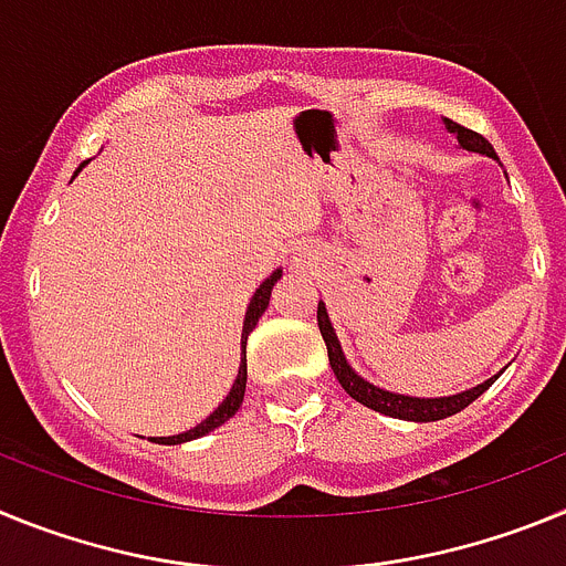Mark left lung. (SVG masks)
Instances as JSON below:
<instances>
[{
	"instance_id": "1",
	"label": "left lung",
	"mask_w": 566,
	"mask_h": 566,
	"mask_svg": "<svg viewBox=\"0 0 566 566\" xmlns=\"http://www.w3.org/2000/svg\"><path fill=\"white\" fill-rule=\"evenodd\" d=\"M444 127H448V133L457 135L459 147L468 149V153H479V155H488V158H496V149L490 147L488 138H482V135L473 133V129L462 127V124L451 122V118H444ZM317 326H319V334H323V339H326L328 363H332L334 377L339 379V385L345 388V394H348L352 399H357L359 405H365V408L385 413V417L408 419V422H437V419L453 417V413L464 411V408H468L473 399L482 397L490 385L499 379V374H496V377L484 379V382L476 385V388H470V391H462V394H453V397L424 399V397H405V394L385 391V388H377V385H371L368 379L359 377L352 365H348L343 348H339L337 334H334L332 319H328L326 303H317Z\"/></svg>"
}]
</instances>
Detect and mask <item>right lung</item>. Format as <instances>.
Listing matches in <instances>:
<instances>
[{
  "label": "right lung",
  "instance_id": "add662e5",
  "mask_svg": "<svg viewBox=\"0 0 566 566\" xmlns=\"http://www.w3.org/2000/svg\"><path fill=\"white\" fill-rule=\"evenodd\" d=\"M82 167H84V164H82ZM82 167H78V169H82ZM280 274H283V269H274V272L269 274L263 283H260V289L254 292V297L249 300L247 317H243V334H240V345H243V359H240L238 377H234L232 388H229V394H227V399H223V402L218 405V408H214V411L209 413V417L203 419L201 424H195V428H189V431H184V433H175V437H153V442L181 444V442H189V439L207 437L209 431L221 428L227 419H232L234 413H238L240 402H243V394H247V339H249V334H252V328L258 326V319L263 317V312H266L269 297H272V289H274V283L280 280Z\"/></svg>",
  "mask_w": 566,
  "mask_h": 566
}]
</instances>
